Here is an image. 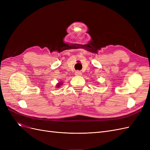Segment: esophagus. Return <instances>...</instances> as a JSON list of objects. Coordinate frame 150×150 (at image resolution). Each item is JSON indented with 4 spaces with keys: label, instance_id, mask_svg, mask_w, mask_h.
<instances>
[{
    "label": "esophagus",
    "instance_id": "obj_1",
    "mask_svg": "<svg viewBox=\"0 0 150 150\" xmlns=\"http://www.w3.org/2000/svg\"><path fill=\"white\" fill-rule=\"evenodd\" d=\"M81 74H82V72H81L79 71H76L75 72V75L76 76H81Z\"/></svg>",
    "mask_w": 150,
    "mask_h": 150
}]
</instances>
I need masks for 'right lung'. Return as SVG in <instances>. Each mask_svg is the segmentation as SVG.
<instances>
[{"instance_id": "obj_1", "label": "right lung", "mask_w": 150, "mask_h": 150, "mask_svg": "<svg viewBox=\"0 0 150 150\" xmlns=\"http://www.w3.org/2000/svg\"><path fill=\"white\" fill-rule=\"evenodd\" d=\"M61 85H62V83H61V82L59 83H57V84L56 85V87H57V88H59Z\"/></svg>"}]
</instances>
